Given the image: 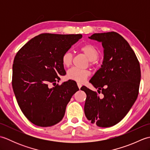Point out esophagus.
Wrapping results in <instances>:
<instances>
[{"mask_svg":"<svg viewBox=\"0 0 150 150\" xmlns=\"http://www.w3.org/2000/svg\"><path fill=\"white\" fill-rule=\"evenodd\" d=\"M77 86H78V88L79 89H81V88L82 87V84L81 83H79V82H78V83H77Z\"/></svg>","mask_w":150,"mask_h":150,"instance_id":"34e87169","label":"esophagus"}]
</instances>
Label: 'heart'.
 <instances>
[{
    "label": "heart",
    "instance_id": "obj_1",
    "mask_svg": "<svg viewBox=\"0 0 150 150\" xmlns=\"http://www.w3.org/2000/svg\"><path fill=\"white\" fill-rule=\"evenodd\" d=\"M80 51L86 56L91 66L96 63V60L99 57V50L97 47L91 44H84L80 47ZM73 60V55L71 52H66L62 54L61 62L62 65L68 68L71 66ZM90 75V72L87 69H81L77 68H72L67 72L66 77L70 80L75 81L79 82H84Z\"/></svg>",
    "mask_w": 150,
    "mask_h": 150
}]
</instances>
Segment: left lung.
Returning <instances> with one entry per match:
<instances>
[{"label":"left lung","instance_id":"left-lung-1","mask_svg":"<svg viewBox=\"0 0 150 150\" xmlns=\"http://www.w3.org/2000/svg\"><path fill=\"white\" fill-rule=\"evenodd\" d=\"M89 38L101 42L104 47L103 65L90 81L104 96L82 86L81 90L86 94L84 113L92 124L107 128L119 123L135 103L141 68L135 52L119 33H94Z\"/></svg>","mask_w":150,"mask_h":150}]
</instances>
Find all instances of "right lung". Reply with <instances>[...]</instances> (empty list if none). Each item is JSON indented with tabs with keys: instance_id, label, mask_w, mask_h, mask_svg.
Here are the masks:
<instances>
[{
	"instance_id": "obj_1",
	"label": "right lung",
	"mask_w": 150,
	"mask_h": 150,
	"mask_svg": "<svg viewBox=\"0 0 150 150\" xmlns=\"http://www.w3.org/2000/svg\"><path fill=\"white\" fill-rule=\"evenodd\" d=\"M81 34L42 33L19 50L13 64L12 86L22 113L41 127L59 123L71 97L79 89L73 81L57 84L66 75L62 54L81 39Z\"/></svg>"
}]
</instances>
